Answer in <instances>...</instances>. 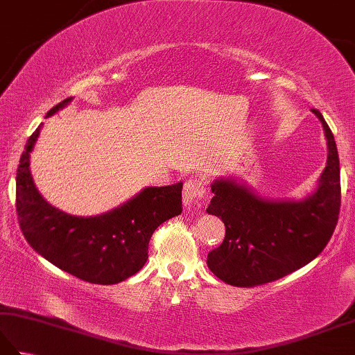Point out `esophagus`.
Returning a JSON list of instances; mask_svg holds the SVG:
<instances>
[{
	"mask_svg": "<svg viewBox=\"0 0 355 355\" xmlns=\"http://www.w3.org/2000/svg\"><path fill=\"white\" fill-rule=\"evenodd\" d=\"M206 193V182L201 178L187 180L183 187V202L184 206H192L193 202L200 201Z\"/></svg>",
	"mask_w": 355,
	"mask_h": 355,
	"instance_id": "obj_1",
	"label": "esophagus"
}]
</instances>
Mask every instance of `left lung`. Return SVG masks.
<instances>
[{"label":"left lung","mask_w":355,"mask_h":355,"mask_svg":"<svg viewBox=\"0 0 355 355\" xmlns=\"http://www.w3.org/2000/svg\"><path fill=\"white\" fill-rule=\"evenodd\" d=\"M325 131L328 160L318 187L304 200H270L232 178H216L207 212L225 225L223 244L207 254V267L223 282L254 286L306 266L333 236L340 210V163L334 135Z\"/></svg>","instance_id":"1"}]
</instances>
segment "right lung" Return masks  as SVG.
Segmentation results:
<instances>
[{"label": "right lung", "mask_w": 355, "mask_h": 355, "mask_svg": "<svg viewBox=\"0 0 355 355\" xmlns=\"http://www.w3.org/2000/svg\"><path fill=\"white\" fill-rule=\"evenodd\" d=\"M73 97L53 107L50 117ZM42 123L30 135L17 171V212L22 235L42 258L82 281L111 285L137 273L148 261L154 230L182 214L183 183L145 187L122 206L97 216H74L53 207L36 189L30 153Z\"/></svg>", "instance_id": "1"}]
</instances>
